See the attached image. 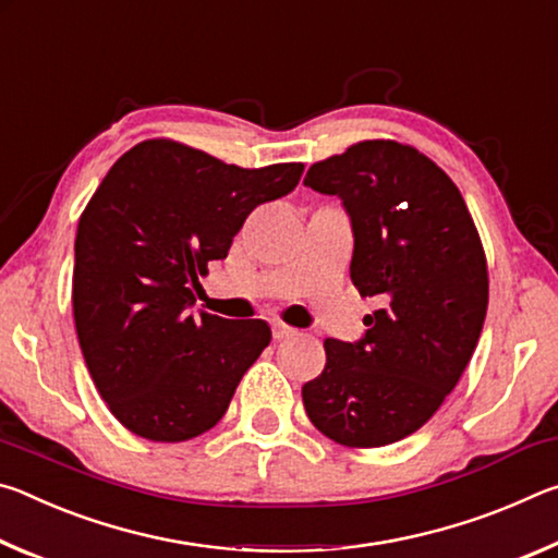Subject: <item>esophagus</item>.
<instances>
[{"mask_svg":"<svg viewBox=\"0 0 558 558\" xmlns=\"http://www.w3.org/2000/svg\"><path fill=\"white\" fill-rule=\"evenodd\" d=\"M292 335H295V329H292V327L282 325V323H272V337H276L278 342H280V339H288V337H292Z\"/></svg>","mask_w":558,"mask_h":558,"instance_id":"obj_1","label":"esophagus"}]
</instances>
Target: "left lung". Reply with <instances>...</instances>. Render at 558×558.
<instances>
[{
	"instance_id": "left-lung-1",
	"label": "left lung",
	"mask_w": 558,
	"mask_h": 558,
	"mask_svg": "<svg viewBox=\"0 0 558 558\" xmlns=\"http://www.w3.org/2000/svg\"><path fill=\"white\" fill-rule=\"evenodd\" d=\"M305 184L352 219V282L384 307L359 342L325 339L302 386L313 426L347 448L418 430L456 389L487 315V258L460 189L411 145L364 140L310 167Z\"/></svg>"
}]
</instances>
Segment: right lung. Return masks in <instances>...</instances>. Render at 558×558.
I'll use <instances>...</instances> for the list:
<instances>
[{"label": "right lung", "mask_w": 558, "mask_h": 558, "mask_svg": "<svg viewBox=\"0 0 558 558\" xmlns=\"http://www.w3.org/2000/svg\"><path fill=\"white\" fill-rule=\"evenodd\" d=\"M302 169H243L157 137L128 149L90 196L75 233L73 319L93 384L130 433L182 442L223 418L270 327L189 315L192 286Z\"/></svg>", "instance_id": "1"}]
</instances>
